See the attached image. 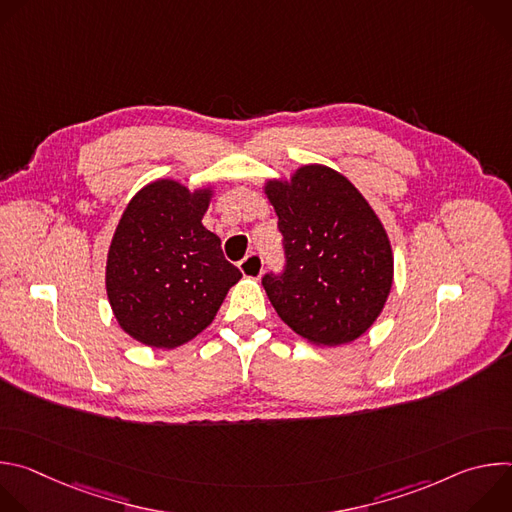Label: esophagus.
<instances>
[{
  "mask_svg": "<svg viewBox=\"0 0 512 512\" xmlns=\"http://www.w3.org/2000/svg\"><path fill=\"white\" fill-rule=\"evenodd\" d=\"M239 269L243 273V277L247 279H259L263 275V259L257 253H249L241 263Z\"/></svg>",
  "mask_w": 512,
  "mask_h": 512,
  "instance_id": "obj_1",
  "label": "esophagus"
}]
</instances>
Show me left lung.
I'll return each mask as SVG.
<instances>
[{"label":"left lung","mask_w":512,"mask_h":512,"mask_svg":"<svg viewBox=\"0 0 512 512\" xmlns=\"http://www.w3.org/2000/svg\"><path fill=\"white\" fill-rule=\"evenodd\" d=\"M287 269L263 277L277 316L314 346H342L381 316L393 287V247L379 214L338 170L304 164L267 178Z\"/></svg>","instance_id":"8db88e82"}]
</instances>
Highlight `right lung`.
Listing matches in <instances>:
<instances>
[{
	"mask_svg": "<svg viewBox=\"0 0 512 512\" xmlns=\"http://www.w3.org/2000/svg\"><path fill=\"white\" fill-rule=\"evenodd\" d=\"M214 184L174 178L145 184L127 202L105 265V289L119 328L133 340L172 350L206 330L241 271L221 239L202 225Z\"/></svg>",
	"mask_w": 512,
	"mask_h": 512,
	"instance_id": "obj_1",
	"label": "right lung"
}]
</instances>
